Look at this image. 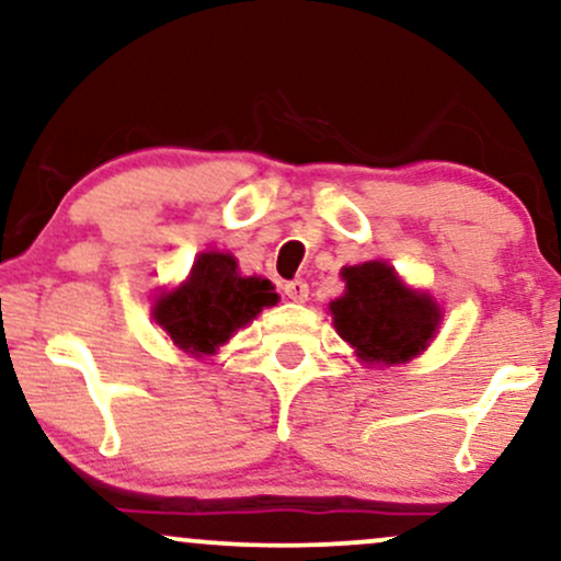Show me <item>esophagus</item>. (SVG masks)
<instances>
[{
	"instance_id": "34e87169",
	"label": "esophagus",
	"mask_w": 561,
	"mask_h": 561,
	"mask_svg": "<svg viewBox=\"0 0 561 561\" xmlns=\"http://www.w3.org/2000/svg\"><path fill=\"white\" fill-rule=\"evenodd\" d=\"M285 295L289 297V300H295V302H305L308 300V295H310V289H308V282H302V279H293V282H285Z\"/></svg>"
}]
</instances>
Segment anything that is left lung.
I'll list each match as a JSON object with an SVG mask.
<instances>
[{"mask_svg": "<svg viewBox=\"0 0 561 561\" xmlns=\"http://www.w3.org/2000/svg\"><path fill=\"white\" fill-rule=\"evenodd\" d=\"M346 293L329 305L339 336L365 363L399 365L420 354L439 323L430 295L407 289L382 261L344 268Z\"/></svg>", "mask_w": 561, "mask_h": 561, "instance_id": "8db88e82", "label": "left lung"}]
</instances>
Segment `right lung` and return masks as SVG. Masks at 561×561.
I'll return each mask as SVG.
<instances>
[{
	"label": "right lung",
	"mask_w": 561,
	"mask_h": 561,
	"mask_svg": "<svg viewBox=\"0 0 561 561\" xmlns=\"http://www.w3.org/2000/svg\"><path fill=\"white\" fill-rule=\"evenodd\" d=\"M279 297L261 276H240L228 253H202L186 285L162 295L154 305V321L181 350L211 354L238 329L253 321L261 308Z\"/></svg>",
	"instance_id": "obj_1"
}]
</instances>
